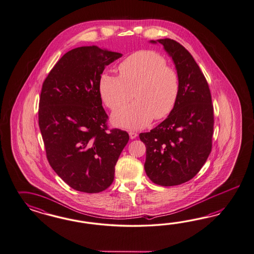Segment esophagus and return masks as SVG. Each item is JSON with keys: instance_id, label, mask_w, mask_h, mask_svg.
<instances>
[{"instance_id": "34e87169", "label": "esophagus", "mask_w": 254, "mask_h": 254, "mask_svg": "<svg viewBox=\"0 0 254 254\" xmlns=\"http://www.w3.org/2000/svg\"><path fill=\"white\" fill-rule=\"evenodd\" d=\"M137 136H138L137 133H135V132H129V137H130L131 139H134V138H137Z\"/></svg>"}]
</instances>
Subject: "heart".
<instances>
[{
	"label": "heart",
	"instance_id": "1",
	"mask_svg": "<svg viewBox=\"0 0 254 254\" xmlns=\"http://www.w3.org/2000/svg\"><path fill=\"white\" fill-rule=\"evenodd\" d=\"M161 55L141 50L127 57L120 63V76L103 72L99 89L108 107L116 109L131 100H137L117 109L113 114V123L129 130L140 129L155 118L169 116L176 105L180 92L177 71L167 65Z\"/></svg>",
	"mask_w": 254,
	"mask_h": 254
}]
</instances>
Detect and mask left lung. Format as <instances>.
<instances>
[{"label":"left lung","instance_id":"8db88e82","mask_svg":"<svg viewBox=\"0 0 254 254\" xmlns=\"http://www.w3.org/2000/svg\"><path fill=\"white\" fill-rule=\"evenodd\" d=\"M160 44L172 59L180 79L173 111L150 132L140 133L146 146L144 169L150 180L174 186L194 177L211 151L213 106L207 80L184 46L171 39L151 40Z\"/></svg>","mask_w":254,"mask_h":254}]
</instances>
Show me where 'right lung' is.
<instances>
[{
  "label": "right lung",
  "instance_id": "add662e5",
  "mask_svg": "<svg viewBox=\"0 0 254 254\" xmlns=\"http://www.w3.org/2000/svg\"><path fill=\"white\" fill-rule=\"evenodd\" d=\"M122 56L97 46L77 47L63 55L43 84L39 127L47 159L80 192H102L112 185L129 139L126 131H106L99 89L105 67Z\"/></svg>",
  "mask_w": 254,
  "mask_h": 254
}]
</instances>
